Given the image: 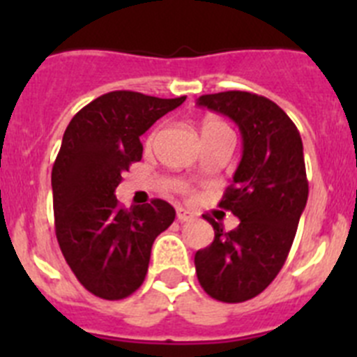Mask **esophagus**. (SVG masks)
<instances>
[{
  "label": "esophagus",
  "mask_w": 357,
  "mask_h": 357,
  "mask_svg": "<svg viewBox=\"0 0 357 357\" xmlns=\"http://www.w3.org/2000/svg\"><path fill=\"white\" fill-rule=\"evenodd\" d=\"M195 214L191 211L184 209V207H176V220L178 222H189V220H193Z\"/></svg>",
  "instance_id": "1"
}]
</instances>
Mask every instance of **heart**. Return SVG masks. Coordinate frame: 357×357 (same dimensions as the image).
I'll return each mask as SVG.
<instances>
[{
  "instance_id": "heart-1",
  "label": "heart",
  "mask_w": 357,
  "mask_h": 357,
  "mask_svg": "<svg viewBox=\"0 0 357 357\" xmlns=\"http://www.w3.org/2000/svg\"><path fill=\"white\" fill-rule=\"evenodd\" d=\"M211 132H230V128L227 127L225 123L220 121V119L209 118L202 123V135L211 134Z\"/></svg>"
}]
</instances>
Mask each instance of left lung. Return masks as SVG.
<instances>
[{
	"instance_id": "8db88e82",
	"label": "left lung",
	"mask_w": 357,
	"mask_h": 357,
	"mask_svg": "<svg viewBox=\"0 0 357 357\" xmlns=\"http://www.w3.org/2000/svg\"><path fill=\"white\" fill-rule=\"evenodd\" d=\"M200 107L239 127L243 155L220 207L239 218L225 232L206 216L214 241L195 254L200 286L220 302H245L284 266L307 202L304 148L295 123L277 103L247 91L204 94Z\"/></svg>"
}]
</instances>
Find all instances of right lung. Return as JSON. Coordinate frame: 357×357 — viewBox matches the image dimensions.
Returning <instances> with one entry per match:
<instances>
[{
  "label": "right lung",
  "instance_id": "1",
  "mask_svg": "<svg viewBox=\"0 0 357 357\" xmlns=\"http://www.w3.org/2000/svg\"><path fill=\"white\" fill-rule=\"evenodd\" d=\"M184 100L112 91L66 128L52 169L56 239L80 284L100 298L119 301L143 284L151 245L175 220L168 202L123 209L114 191L143 157L141 135Z\"/></svg>",
  "mask_w": 357,
  "mask_h": 357
}]
</instances>
